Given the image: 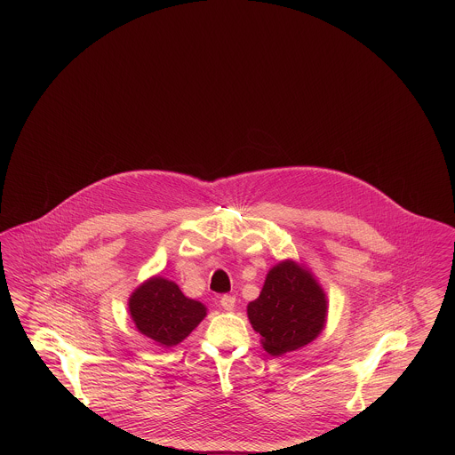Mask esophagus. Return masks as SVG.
Returning <instances> with one entry per match:
<instances>
[{
    "instance_id": "1",
    "label": "esophagus",
    "mask_w": 455,
    "mask_h": 455,
    "mask_svg": "<svg viewBox=\"0 0 455 455\" xmlns=\"http://www.w3.org/2000/svg\"><path fill=\"white\" fill-rule=\"evenodd\" d=\"M220 305H221L225 310H234V307H235V297L223 295V297L220 299Z\"/></svg>"
}]
</instances>
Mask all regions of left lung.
Segmentation results:
<instances>
[{"mask_svg": "<svg viewBox=\"0 0 455 455\" xmlns=\"http://www.w3.org/2000/svg\"><path fill=\"white\" fill-rule=\"evenodd\" d=\"M247 317L260 345L273 356L312 343L325 327L327 295L310 269L293 259L273 266L259 297L247 305Z\"/></svg>", "mask_w": 455, "mask_h": 455, "instance_id": "8db88e82", "label": "left lung"}]
</instances>
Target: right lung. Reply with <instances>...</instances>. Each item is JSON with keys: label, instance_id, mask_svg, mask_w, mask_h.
<instances>
[{"label": "right lung", "instance_id": "add662e5", "mask_svg": "<svg viewBox=\"0 0 455 455\" xmlns=\"http://www.w3.org/2000/svg\"><path fill=\"white\" fill-rule=\"evenodd\" d=\"M131 319L136 329L164 347L182 343L206 317V305L188 299L177 283L152 276L130 295Z\"/></svg>", "mask_w": 455, "mask_h": 455}]
</instances>
